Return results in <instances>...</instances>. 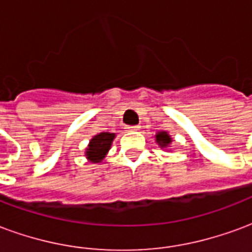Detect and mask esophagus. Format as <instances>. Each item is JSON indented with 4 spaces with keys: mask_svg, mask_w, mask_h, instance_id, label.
Segmentation results:
<instances>
[{
    "mask_svg": "<svg viewBox=\"0 0 252 252\" xmlns=\"http://www.w3.org/2000/svg\"><path fill=\"white\" fill-rule=\"evenodd\" d=\"M126 128H128L129 131H137V129H139L140 126H126Z\"/></svg>",
    "mask_w": 252,
    "mask_h": 252,
    "instance_id": "1",
    "label": "esophagus"
}]
</instances>
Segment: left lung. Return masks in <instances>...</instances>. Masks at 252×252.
Masks as SVG:
<instances>
[{
  "label": "left lung",
  "instance_id": "8db88e82",
  "mask_svg": "<svg viewBox=\"0 0 252 252\" xmlns=\"http://www.w3.org/2000/svg\"><path fill=\"white\" fill-rule=\"evenodd\" d=\"M157 142H158L162 147H166V146H169L170 143H171V137H170L166 132H159L158 135H157Z\"/></svg>",
  "mask_w": 252,
  "mask_h": 252
}]
</instances>
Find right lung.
<instances>
[{
	"label": "right lung",
	"instance_id": "1",
	"mask_svg": "<svg viewBox=\"0 0 252 252\" xmlns=\"http://www.w3.org/2000/svg\"><path fill=\"white\" fill-rule=\"evenodd\" d=\"M115 133H109V132H101L99 135L94 136L92 142L89 144L88 151H86V157H88L92 162H101L106 153L109 151L110 144L113 142Z\"/></svg>",
	"mask_w": 252,
	"mask_h": 252
}]
</instances>
